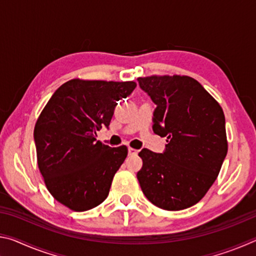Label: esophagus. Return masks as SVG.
<instances>
[{
  "label": "esophagus",
  "mask_w": 256,
  "mask_h": 256,
  "mask_svg": "<svg viewBox=\"0 0 256 256\" xmlns=\"http://www.w3.org/2000/svg\"><path fill=\"white\" fill-rule=\"evenodd\" d=\"M138 151L136 149H133V148H128V154H136Z\"/></svg>",
  "instance_id": "obj_1"
}]
</instances>
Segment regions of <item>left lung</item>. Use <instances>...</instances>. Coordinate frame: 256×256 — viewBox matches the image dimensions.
Masks as SVG:
<instances>
[{"instance_id":"1","label":"left lung","mask_w":256,"mask_h":256,"mask_svg":"<svg viewBox=\"0 0 256 256\" xmlns=\"http://www.w3.org/2000/svg\"><path fill=\"white\" fill-rule=\"evenodd\" d=\"M157 107L154 132L166 136V149H142L136 177L146 198L160 209L177 211L201 200L214 183L228 144L222 108L188 76L138 78Z\"/></svg>"}]
</instances>
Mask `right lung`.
Returning <instances> with one entry per match:
<instances>
[{
    "instance_id": "1",
    "label": "right lung",
    "mask_w": 256,
    "mask_h": 256,
    "mask_svg": "<svg viewBox=\"0 0 256 256\" xmlns=\"http://www.w3.org/2000/svg\"><path fill=\"white\" fill-rule=\"evenodd\" d=\"M133 81L73 79L53 94L34 130L37 162L47 190L73 211L97 206L128 156L125 146L97 141L108 128L118 100L136 89Z\"/></svg>"
}]
</instances>
